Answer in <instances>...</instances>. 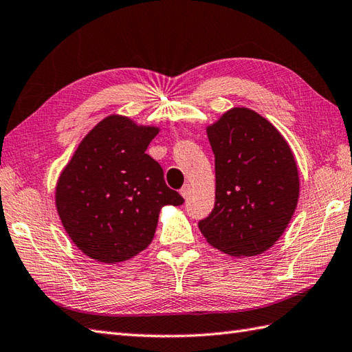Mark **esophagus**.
Returning <instances> with one entry per match:
<instances>
[{"label": "esophagus", "instance_id": "esophagus-1", "mask_svg": "<svg viewBox=\"0 0 352 352\" xmlns=\"http://www.w3.org/2000/svg\"><path fill=\"white\" fill-rule=\"evenodd\" d=\"M179 193H182V196L184 199H187L189 198V195H190V186L189 184H184L182 189H179Z\"/></svg>", "mask_w": 352, "mask_h": 352}]
</instances>
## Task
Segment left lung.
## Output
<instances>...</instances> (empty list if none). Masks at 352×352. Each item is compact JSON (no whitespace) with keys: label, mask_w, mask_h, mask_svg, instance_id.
Masks as SVG:
<instances>
[{"label":"left lung","mask_w":352,"mask_h":352,"mask_svg":"<svg viewBox=\"0 0 352 352\" xmlns=\"http://www.w3.org/2000/svg\"><path fill=\"white\" fill-rule=\"evenodd\" d=\"M216 202L199 230L231 256H253L279 240L296 211L300 182L289 145L259 113L234 108L207 129Z\"/></svg>","instance_id":"obj_1"}]
</instances>
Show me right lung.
Listing matches in <instances>:
<instances>
[{
	"instance_id": "1",
	"label": "right lung",
	"mask_w": 352,
	"mask_h": 352,
	"mask_svg": "<svg viewBox=\"0 0 352 352\" xmlns=\"http://www.w3.org/2000/svg\"><path fill=\"white\" fill-rule=\"evenodd\" d=\"M156 127L111 116L89 132L56 184L64 230L85 255L106 264L135 256L151 243L163 206H182L159 163L146 154Z\"/></svg>"
}]
</instances>
